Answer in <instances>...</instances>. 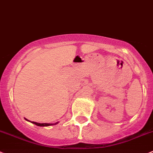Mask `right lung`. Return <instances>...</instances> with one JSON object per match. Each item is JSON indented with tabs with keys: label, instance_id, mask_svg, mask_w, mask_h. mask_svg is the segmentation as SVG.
<instances>
[{
	"label": "right lung",
	"instance_id": "right-lung-1",
	"mask_svg": "<svg viewBox=\"0 0 153 153\" xmlns=\"http://www.w3.org/2000/svg\"><path fill=\"white\" fill-rule=\"evenodd\" d=\"M32 123L33 124H35V125L38 126H48L55 125V124L57 123H54V124H52V123H36V122H32Z\"/></svg>",
	"mask_w": 153,
	"mask_h": 153
}]
</instances>
